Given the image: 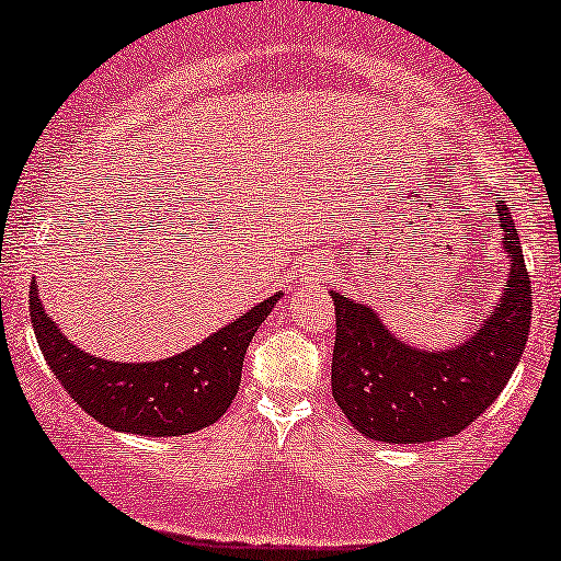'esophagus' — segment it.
<instances>
[{
	"instance_id": "esophagus-1",
	"label": "esophagus",
	"mask_w": 561,
	"mask_h": 561,
	"mask_svg": "<svg viewBox=\"0 0 561 561\" xmlns=\"http://www.w3.org/2000/svg\"><path fill=\"white\" fill-rule=\"evenodd\" d=\"M323 274H327V268L319 266V263H313V266L306 268V274H302V276H306L308 282H321Z\"/></svg>"
}]
</instances>
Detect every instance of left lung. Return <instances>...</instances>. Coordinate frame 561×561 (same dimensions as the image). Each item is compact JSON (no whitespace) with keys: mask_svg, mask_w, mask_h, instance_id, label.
Instances as JSON below:
<instances>
[{"mask_svg":"<svg viewBox=\"0 0 561 561\" xmlns=\"http://www.w3.org/2000/svg\"><path fill=\"white\" fill-rule=\"evenodd\" d=\"M499 232L512 255L494 313L460 347L428 353L383 329L368 306L332 293L336 336L332 394L347 421L374 442L423 444L460 434L507 387L530 329V276L507 204Z\"/></svg>","mask_w":561,"mask_h":561,"instance_id":"1","label":"left lung"}]
</instances>
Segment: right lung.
Here are the masks:
<instances>
[{"label": "right lung", "mask_w": 561, "mask_h": 561, "mask_svg": "<svg viewBox=\"0 0 561 561\" xmlns=\"http://www.w3.org/2000/svg\"><path fill=\"white\" fill-rule=\"evenodd\" d=\"M282 295V293H279ZM272 295L187 353L157 363H112L72 345L31 287V323L67 394L93 421L140 436H182L219 421L240 389L242 357L272 313Z\"/></svg>", "instance_id": "add662e5"}]
</instances>
